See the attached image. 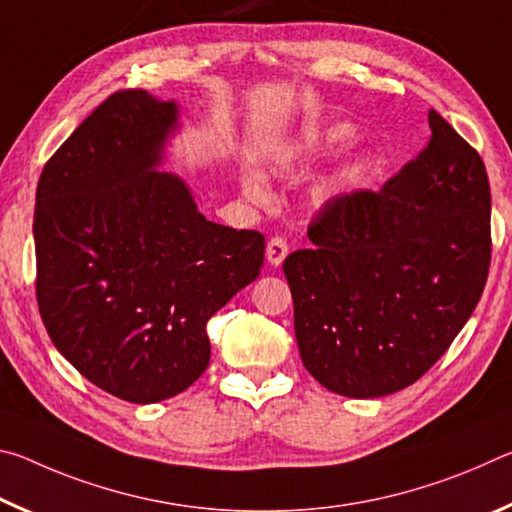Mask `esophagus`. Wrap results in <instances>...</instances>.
<instances>
[{
  "mask_svg": "<svg viewBox=\"0 0 512 512\" xmlns=\"http://www.w3.org/2000/svg\"><path fill=\"white\" fill-rule=\"evenodd\" d=\"M287 255H289L287 239H282V237L268 239V244H266V259H268V262H271L273 266H280Z\"/></svg>",
  "mask_w": 512,
  "mask_h": 512,
  "instance_id": "34e87169",
  "label": "esophagus"
}]
</instances>
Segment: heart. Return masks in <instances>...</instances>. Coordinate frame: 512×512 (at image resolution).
I'll list each match as a JSON object with an SVG mask.
<instances>
[{"label": "heart", "instance_id": "heart-1", "mask_svg": "<svg viewBox=\"0 0 512 512\" xmlns=\"http://www.w3.org/2000/svg\"><path fill=\"white\" fill-rule=\"evenodd\" d=\"M357 140V131L348 124H339L332 128H325V131H309L300 137L298 142H293L284 149L273 155V169L284 178H293L298 173L311 167L316 160L325 158V155L345 149V146ZM241 187H244V194L248 201L255 205H271L273 203V192L268 180L257 171H246L241 176Z\"/></svg>", "mask_w": 512, "mask_h": 512}]
</instances>
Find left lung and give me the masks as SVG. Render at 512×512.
Instances as JSON below:
<instances>
[{
	"instance_id": "obj_1",
	"label": "left lung",
	"mask_w": 512,
	"mask_h": 512,
	"mask_svg": "<svg viewBox=\"0 0 512 512\" xmlns=\"http://www.w3.org/2000/svg\"><path fill=\"white\" fill-rule=\"evenodd\" d=\"M424 149L379 189L327 201L284 259L305 368L327 391L381 397L447 352L490 271V183L436 110Z\"/></svg>"
}]
</instances>
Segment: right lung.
I'll use <instances>...</instances> for the list:
<instances>
[{
  "label": "right lung",
  "instance_id": "right-lung-1",
  "mask_svg": "<svg viewBox=\"0 0 512 512\" xmlns=\"http://www.w3.org/2000/svg\"><path fill=\"white\" fill-rule=\"evenodd\" d=\"M176 103L117 90L60 144L36 189V298L58 352L133 404L183 393L210 363L205 325L259 275L266 239L207 221L153 171Z\"/></svg>",
  "mask_w": 512,
  "mask_h": 512
}]
</instances>
